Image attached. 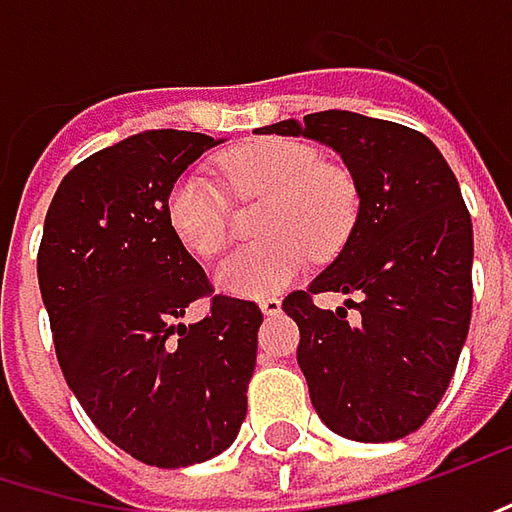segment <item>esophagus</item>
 <instances>
[{
	"label": "esophagus",
	"mask_w": 512,
	"mask_h": 512,
	"mask_svg": "<svg viewBox=\"0 0 512 512\" xmlns=\"http://www.w3.org/2000/svg\"><path fill=\"white\" fill-rule=\"evenodd\" d=\"M259 309H262V314L274 317V314L282 311V300H276V297H265V300H259Z\"/></svg>",
	"instance_id": "1"
}]
</instances>
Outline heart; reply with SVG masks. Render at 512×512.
<instances>
[{
    "mask_svg": "<svg viewBox=\"0 0 512 512\" xmlns=\"http://www.w3.org/2000/svg\"><path fill=\"white\" fill-rule=\"evenodd\" d=\"M221 171L241 198H268L259 236L212 271L230 297H268L303 274L311 253H332L352 224L355 195L347 177L323 168V157L288 139L247 142L221 157ZM165 215L180 244L209 259L230 241V215L221 186L203 171H186L165 198Z\"/></svg>",
    "mask_w": 512,
    "mask_h": 512,
    "instance_id": "obj_1",
    "label": "heart"
}]
</instances>
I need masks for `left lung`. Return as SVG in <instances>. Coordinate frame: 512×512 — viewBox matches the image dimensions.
<instances>
[{
	"instance_id": "1",
	"label": "left lung",
	"mask_w": 512,
	"mask_h": 512,
	"mask_svg": "<svg viewBox=\"0 0 512 512\" xmlns=\"http://www.w3.org/2000/svg\"><path fill=\"white\" fill-rule=\"evenodd\" d=\"M259 133L332 148L358 192V212L335 262L309 291L285 297L300 326L297 364L317 417L358 443L417 431L452 382L472 317V218L437 145L417 130L349 110L285 119ZM356 297L317 310L310 294Z\"/></svg>"
}]
</instances>
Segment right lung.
I'll return each mask as SVG.
<instances>
[{
	"mask_svg": "<svg viewBox=\"0 0 512 512\" xmlns=\"http://www.w3.org/2000/svg\"><path fill=\"white\" fill-rule=\"evenodd\" d=\"M221 142L142 130L87 157L60 180L37 253L63 379L110 443L160 469L233 446L256 367L259 306L218 294L209 317L177 323L209 282L165 198Z\"/></svg>",
	"mask_w": 512,
	"mask_h": 512,
	"instance_id": "1",
	"label": "right lung"
}]
</instances>
